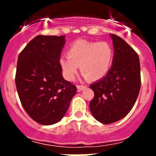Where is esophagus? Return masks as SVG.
Here are the masks:
<instances>
[{
    "label": "esophagus",
    "instance_id": "1",
    "mask_svg": "<svg viewBox=\"0 0 156 156\" xmlns=\"http://www.w3.org/2000/svg\"><path fill=\"white\" fill-rule=\"evenodd\" d=\"M85 88H86V86L84 85H77V89H78V91L82 90L85 89Z\"/></svg>",
    "mask_w": 156,
    "mask_h": 156
}]
</instances>
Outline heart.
Returning a JSON list of instances; mask_svg holds the SVG:
<instances>
[{"instance_id":"1","label":"heart","mask_w":156,"mask_h":156,"mask_svg":"<svg viewBox=\"0 0 156 156\" xmlns=\"http://www.w3.org/2000/svg\"><path fill=\"white\" fill-rule=\"evenodd\" d=\"M114 60L112 47L106 42L78 40L67 50V57L59 59V66L67 81H72L78 67L90 81H98L108 73Z\"/></svg>"}]
</instances>
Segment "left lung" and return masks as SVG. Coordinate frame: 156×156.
<instances>
[{"label": "left lung", "instance_id": "obj_1", "mask_svg": "<svg viewBox=\"0 0 156 156\" xmlns=\"http://www.w3.org/2000/svg\"><path fill=\"white\" fill-rule=\"evenodd\" d=\"M114 60L108 73L90 84L94 97L90 103L93 116L103 124H112L127 115L140 89V64L137 53L122 37L110 34Z\"/></svg>", "mask_w": 156, "mask_h": 156}]
</instances>
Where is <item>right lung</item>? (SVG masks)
<instances>
[{
    "instance_id": "add662e5",
    "label": "right lung",
    "mask_w": 156,
    "mask_h": 156,
    "mask_svg": "<svg viewBox=\"0 0 156 156\" xmlns=\"http://www.w3.org/2000/svg\"><path fill=\"white\" fill-rule=\"evenodd\" d=\"M66 36L37 35L20 53L16 73L19 97L37 123L51 125L61 120L76 94L62 75L59 59Z\"/></svg>"
}]
</instances>
